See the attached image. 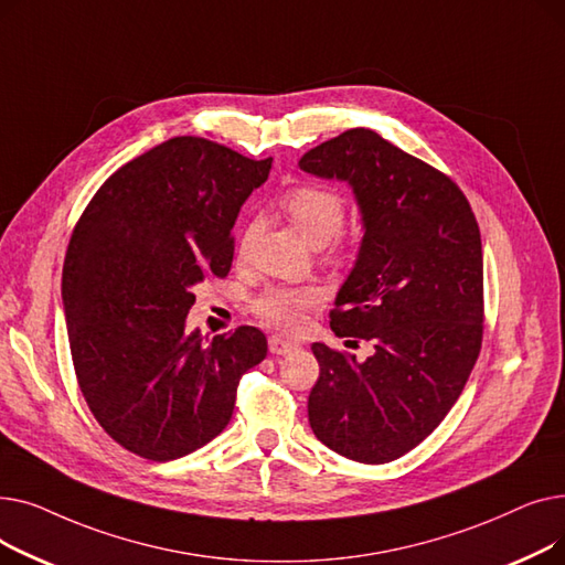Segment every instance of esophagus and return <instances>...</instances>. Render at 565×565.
Segmentation results:
<instances>
[{
    "instance_id": "34e87169",
    "label": "esophagus",
    "mask_w": 565,
    "mask_h": 565,
    "mask_svg": "<svg viewBox=\"0 0 565 565\" xmlns=\"http://www.w3.org/2000/svg\"><path fill=\"white\" fill-rule=\"evenodd\" d=\"M267 348H270V352H273V354H286V352H290V350L298 348V343H295V341H288V339L279 337V334H273L270 339H267Z\"/></svg>"
}]
</instances>
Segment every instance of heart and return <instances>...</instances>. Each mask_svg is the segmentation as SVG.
<instances>
[{
  "instance_id": "heart-1",
  "label": "heart",
  "mask_w": 565,
  "mask_h": 565,
  "mask_svg": "<svg viewBox=\"0 0 565 565\" xmlns=\"http://www.w3.org/2000/svg\"><path fill=\"white\" fill-rule=\"evenodd\" d=\"M281 211L298 228L307 241L316 247L328 249V256L341 258L345 252V241L341 228L348 217V203L343 194L332 188L322 185H298L290 188L281 196ZM254 235V226H249L241 241V254L247 252V245ZM322 290L313 284L305 286H288L273 284L260 290L252 300V313L263 324L277 332H295L305 322L307 311L322 302Z\"/></svg>"
}]
</instances>
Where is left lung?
<instances>
[{
    "instance_id": "8db88e82",
    "label": "left lung",
    "mask_w": 565,
    "mask_h": 565,
    "mask_svg": "<svg viewBox=\"0 0 565 565\" xmlns=\"http://www.w3.org/2000/svg\"><path fill=\"white\" fill-rule=\"evenodd\" d=\"M300 169L348 181L364 215L360 258L337 295L330 328L373 343L354 354L324 343L309 424L332 451L366 465L422 444L462 394L483 343L479 222L454 178L369 128L302 156Z\"/></svg>"
}]
</instances>
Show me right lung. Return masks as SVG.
<instances>
[{"label": "right lung", "instance_id": "obj_1", "mask_svg": "<svg viewBox=\"0 0 565 565\" xmlns=\"http://www.w3.org/2000/svg\"><path fill=\"white\" fill-rule=\"evenodd\" d=\"M273 158L203 137H173L116 169L79 215L62 295L79 392L121 447L183 458L217 437L265 334L237 328L203 343L185 332L201 281L224 279L233 224Z\"/></svg>", "mask_w": 565, "mask_h": 565}]
</instances>
